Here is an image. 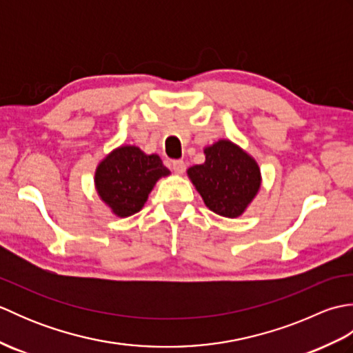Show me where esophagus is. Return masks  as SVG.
<instances>
[{
    "label": "esophagus",
    "mask_w": 353,
    "mask_h": 353,
    "mask_svg": "<svg viewBox=\"0 0 353 353\" xmlns=\"http://www.w3.org/2000/svg\"><path fill=\"white\" fill-rule=\"evenodd\" d=\"M171 167H172V171L177 172V174H182V172H185V170H186L185 162L181 161V159L172 161V162H171Z\"/></svg>",
    "instance_id": "obj_1"
}]
</instances>
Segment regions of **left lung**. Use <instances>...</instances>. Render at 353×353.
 <instances>
[{
  "instance_id": "left-lung-1",
  "label": "left lung",
  "mask_w": 353,
  "mask_h": 353,
  "mask_svg": "<svg viewBox=\"0 0 353 353\" xmlns=\"http://www.w3.org/2000/svg\"><path fill=\"white\" fill-rule=\"evenodd\" d=\"M205 154V163L194 165L188 176L212 212L235 219L259 190L258 163L229 141L215 142Z\"/></svg>"
}]
</instances>
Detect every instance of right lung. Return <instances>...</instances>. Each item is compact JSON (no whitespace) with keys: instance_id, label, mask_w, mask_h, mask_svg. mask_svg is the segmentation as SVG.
<instances>
[{"instance_id":"1","label":"right lung","mask_w":353,"mask_h":353,"mask_svg":"<svg viewBox=\"0 0 353 353\" xmlns=\"http://www.w3.org/2000/svg\"><path fill=\"white\" fill-rule=\"evenodd\" d=\"M161 157L144 154L138 147H119L104 159L95 172L101 200L118 216L141 211L157 179L168 174Z\"/></svg>"}]
</instances>
